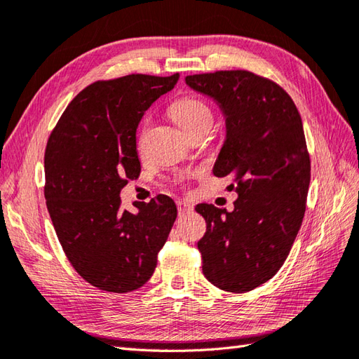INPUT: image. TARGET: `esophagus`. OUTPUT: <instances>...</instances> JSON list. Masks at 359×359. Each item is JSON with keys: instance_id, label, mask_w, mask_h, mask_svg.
Instances as JSON below:
<instances>
[{"instance_id": "esophagus-1", "label": "esophagus", "mask_w": 359, "mask_h": 359, "mask_svg": "<svg viewBox=\"0 0 359 359\" xmlns=\"http://www.w3.org/2000/svg\"><path fill=\"white\" fill-rule=\"evenodd\" d=\"M177 207H178V212L180 215H184V213H189L190 210H192V205H190L187 201H177Z\"/></svg>"}]
</instances>
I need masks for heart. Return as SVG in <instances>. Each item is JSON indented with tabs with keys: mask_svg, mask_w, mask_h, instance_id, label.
<instances>
[{
	"mask_svg": "<svg viewBox=\"0 0 359 359\" xmlns=\"http://www.w3.org/2000/svg\"><path fill=\"white\" fill-rule=\"evenodd\" d=\"M172 116L182 130L189 132L195 127L209 123L212 124V109L207 102L195 95L182 97L172 106Z\"/></svg>",
	"mask_w": 359,
	"mask_h": 359,
	"instance_id": "obj_1",
	"label": "heart"
}]
</instances>
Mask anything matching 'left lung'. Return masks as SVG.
<instances>
[{
    "instance_id": "1",
    "label": "left lung",
    "mask_w": 359,
    "mask_h": 359,
    "mask_svg": "<svg viewBox=\"0 0 359 359\" xmlns=\"http://www.w3.org/2000/svg\"><path fill=\"white\" fill-rule=\"evenodd\" d=\"M186 84L222 110L226 141L213 175L232 177L238 194L232 212L195 207L207 224L203 273L221 290L249 292L281 269L304 218L310 156L301 116L281 86L249 70L189 75Z\"/></svg>"
}]
</instances>
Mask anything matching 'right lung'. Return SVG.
Masks as SVG:
<instances>
[{"label": "right lung", "mask_w": 359, "mask_h": 359, "mask_svg": "<svg viewBox=\"0 0 359 359\" xmlns=\"http://www.w3.org/2000/svg\"><path fill=\"white\" fill-rule=\"evenodd\" d=\"M127 75L87 86L70 101L44 154V196L70 264L106 292L140 289L154 275L177 205L165 195L121 209V189L137 180V129L146 110L178 83Z\"/></svg>", "instance_id": "right-lung-1"}]
</instances>
